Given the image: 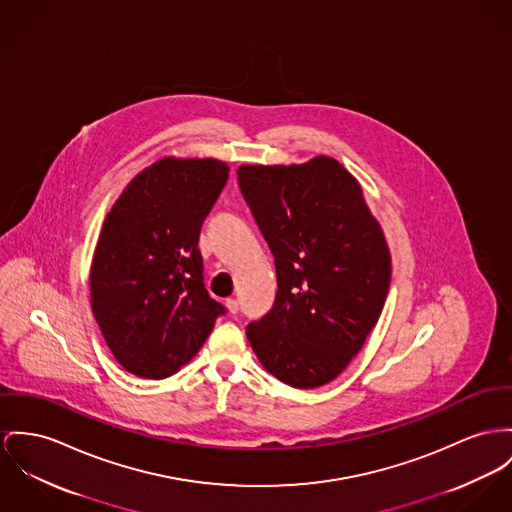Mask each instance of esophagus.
Instances as JSON below:
<instances>
[{
	"label": "esophagus",
	"instance_id": "obj_1",
	"mask_svg": "<svg viewBox=\"0 0 512 512\" xmlns=\"http://www.w3.org/2000/svg\"><path fill=\"white\" fill-rule=\"evenodd\" d=\"M225 307L231 312V314H237L239 312V303L237 299H225Z\"/></svg>",
	"mask_w": 512,
	"mask_h": 512
}]
</instances>
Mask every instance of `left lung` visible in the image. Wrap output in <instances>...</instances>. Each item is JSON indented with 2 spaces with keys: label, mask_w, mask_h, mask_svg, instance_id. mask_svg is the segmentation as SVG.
Listing matches in <instances>:
<instances>
[{
  "label": "left lung",
  "mask_w": 512,
  "mask_h": 512,
  "mask_svg": "<svg viewBox=\"0 0 512 512\" xmlns=\"http://www.w3.org/2000/svg\"><path fill=\"white\" fill-rule=\"evenodd\" d=\"M246 204L277 273L272 310L246 328L256 357L293 388L332 382L384 307L392 258L359 180L332 157L240 165Z\"/></svg>",
  "instance_id": "1"
}]
</instances>
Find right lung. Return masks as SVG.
<instances>
[{"mask_svg":"<svg viewBox=\"0 0 512 512\" xmlns=\"http://www.w3.org/2000/svg\"><path fill=\"white\" fill-rule=\"evenodd\" d=\"M229 178L217 159L163 157L124 188L91 264V307L116 361L167 378L204 345L225 312L209 297L200 229Z\"/></svg>","mask_w":512,"mask_h":512,"instance_id":"add662e5","label":"right lung"}]
</instances>
